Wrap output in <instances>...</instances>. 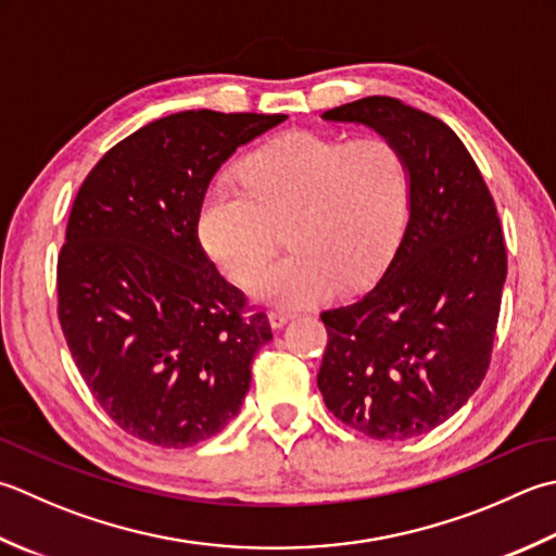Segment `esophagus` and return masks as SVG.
Segmentation results:
<instances>
[{
    "mask_svg": "<svg viewBox=\"0 0 556 556\" xmlns=\"http://www.w3.org/2000/svg\"><path fill=\"white\" fill-rule=\"evenodd\" d=\"M267 318H269L271 328H281V325L289 323L293 318V313L281 311V308H271V311H267Z\"/></svg>",
    "mask_w": 556,
    "mask_h": 556,
    "instance_id": "1",
    "label": "esophagus"
}]
</instances>
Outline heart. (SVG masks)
Here are the masks:
<instances>
[{
	"mask_svg": "<svg viewBox=\"0 0 556 556\" xmlns=\"http://www.w3.org/2000/svg\"><path fill=\"white\" fill-rule=\"evenodd\" d=\"M409 168L386 137L291 132L219 173L202 194L198 236L216 267L248 285L289 222L293 248L255 279V296L287 308L380 277L405 236Z\"/></svg>",
	"mask_w": 556,
	"mask_h": 556,
	"instance_id": "heart-1",
	"label": "heart"
}]
</instances>
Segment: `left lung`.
Returning <instances> with one entry per match:
<instances>
[{
  "label": "left lung",
  "instance_id": "left-lung-1",
  "mask_svg": "<svg viewBox=\"0 0 556 556\" xmlns=\"http://www.w3.org/2000/svg\"><path fill=\"white\" fill-rule=\"evenodd\" d=\"M362 123L402 151L409 222L378 285L320 313L318 388L346 427L380 441L437 429L486 376L506 281V243L470 151L439 117L368 96L323 115Z\"/></svg>",
  "mask_w": 556,
  "mask_h": 556
}]
</instances>
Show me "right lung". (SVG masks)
<instances>
[{
    "mask_svg": "<svg viewBox=\"0 0 556 556\" xmlns=\"http://www.w3.org/2000/svg\"><path fill=\"white\" fill-rule=\"evenodd\" d=\"M287 115L185 111L137 129L76 192L58 255V315L98 405L129 437L188 448L243 405L271 340L198 238L206 185Z\"/></svg>",
    "mask_w": 556,
    "mask_h": 556,
    "instance_id": "right-lung-1",
    "label": "right lung"
}]
</instances>
